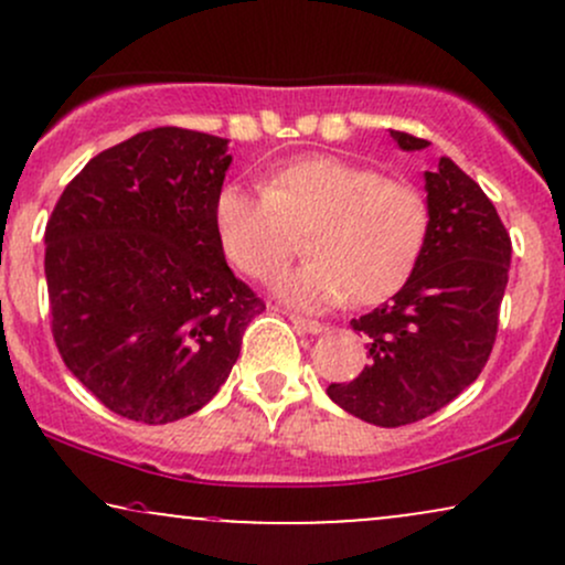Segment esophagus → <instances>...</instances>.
Returning a JSON list of instances; mask_svg holds the SVG:
<instances>
[{"mask_svg":"<svg viewBox=\"0 0 565 565\" xmlns=\"http://www.w3.org/2000/svg\"><path fill=\"white\" fill-rule=\"evenodd\" d=\"M289 321L295 323V329H300V332H308V334H319L323 332V323L321 321H313V319H302V316H289Z\"/></svg>","mask_w":565,"mask_h":565,"instance_id":"1","label":"esophagus"}]
</instances>
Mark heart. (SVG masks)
I'll list each match as a JSON object with an SVG mask.
<instances>
[{"instance_id": "obj_1", "label": "heart", "mask_w": 565, "mask_h": 565, "mask_svg": "<svg viewBox=\"0 0 565 565\" xmlns=\"http://www.w3.org/2000/svg\"><path fill=\"white\" fill-rule=\"evenodd\" d=\"M215 225L231 260L255 278L276 276L308 236L313 260L276 281L287 302L374 305L412 276L430 236V204L408 180L316 153L276 167L265 191L225 185Z\"/></svg>"}]
</instances>
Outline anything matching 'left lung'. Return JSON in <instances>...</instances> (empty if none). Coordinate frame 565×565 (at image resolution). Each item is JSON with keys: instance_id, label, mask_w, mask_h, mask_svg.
Returning <instances> with one entry per match:
<instances>
[{"instance_id": "obj_1", "label": "left lung", "mask_w": 565, "mask_h": 565, "mask_svg": "<svg viewBox=\"0 0 565 565\" xmlns=\"http://www.w3.org/2000/svg\"><path fill=\"white\" fill-rule=\"evenodd\" d=\"M391 135L404 151L430 146ZM425 191L430 236L412 276L385 305L350 321L366 337L369 366L327 387L337 406L380 427L419 423L478 380L508 287L510 233L481 185L444 157L425 172Z\"/></svg>"}]
</instances>
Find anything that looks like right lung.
<instances>
[{"label":"right lung","mask_w":565,"mask_h":565,"mask_svg":"<svg viewBox=\"0 0 565 565\" xmlns=\"http://www.w3.org/2000/svg\"><path fill=\"white\" fill-rule=\"evenodd\" d=\"M228 167L225 138L148 129L89 159L47 220L57 353L119 417L167 425L210 404L265 310L217 236Z\"/></svg>","instance_id":"right-lung-1"}]
</instances>
